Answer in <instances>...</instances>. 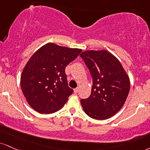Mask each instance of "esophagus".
I'll return each instance as SVG.
<instances>
[{
	"mask_svg": "<svg viewBox=\"0 0 150 150\" xmlns=\"http://www.w3.org/2000/svg\"><path fill=\"white\" fill-rule=\"evenodd\" d=\"M78 91H79V88H75V89H74V93H77L78 92Z\"/></svg>",
	"mask_w": 150,
	"mask_h": 150,
	"instance_id": "obj_1",
	"label": "esophagus"
}]
</instances>
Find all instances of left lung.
Here are the masks:
<instances>
[{"mask_svg": "<svg viewBox=\"0 0 150 150\" xmlns=\"http://www.w3.org/2000/svg\"><path fill=\"white\" fill-rule=\"evenodd\" d=\"M93 80L91 95L81 99L88 116L98 120L110 118L123 107L130 90V80L120 61L107 50L80 54Z\"/></svg>", "mask_w": 150, "mask_h": 150, "instance_id": "1", "label": "left lung"}]
</instances>
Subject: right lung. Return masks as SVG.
<instances>
[{
	"instance_id": "obj_1",
	"label": "right lung",
	"mask_w": 150,
	"mask_h": 150,
	"mask_svg": "<svg viewBox=\"0 0 150 150\" xmlns=\"http://www.w3.org/2000/svg\"><path fill=\"white\" fill-rule=\"evenodd\" d=\"M81 52L49 42L32 55L21 73V88L33 109L51 114L63 108L73 92L68 85L65 68Z\"/></svg>"
}]
</instances>
